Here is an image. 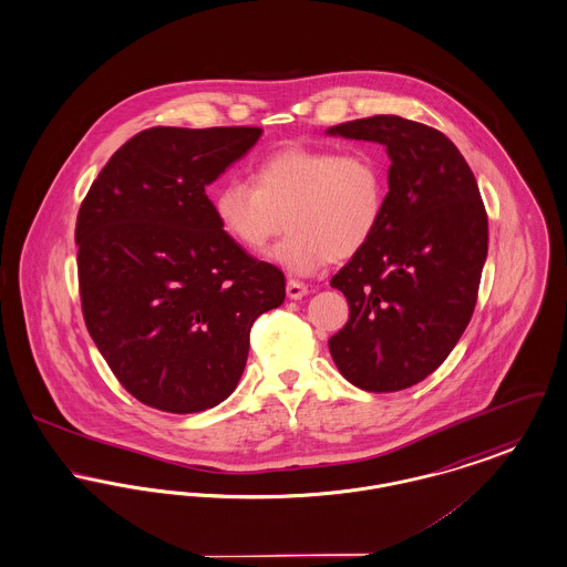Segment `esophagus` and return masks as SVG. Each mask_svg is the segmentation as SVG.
I'll list each match as a JSON object with an SVG mask.
<instances>
[{"label": "esophagus", "mask_w": 567, "mask_h": 567, "mask_svg": "<svg viewBox=\"0 0 567 567\" xmlns=\"http://www.w3.org/2000/svg\"><path fill=\"white\" fill-rule=\"evenodd\" d=\"M306 293H308V287H306L303 282L296 280V278H289V280H287V296H289L291 300H301Z\"/></svg>", "instance_id": "34e87169"}]
</instances>
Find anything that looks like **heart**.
<instances>
[{
	"instance_id": "1",
	"label": "heart",
	"mask_w": 567,
	"mask_h": 567,
	"mask_svg": "<svg viewBox=\"0 0 567 567\" xmlns=\"http://www.w3.org/2000/svg\"><path fill=\"white\" fill-rule=\"evenodd\" d=\"M250 179H223L212 193L218 227L241 250L259 255L285 218L289 235L271 259L300 276L360 255L385 218L388 173L362 150L282 147Z\"/></svg>"
}]
</instances>
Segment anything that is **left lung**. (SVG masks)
<instances>
[{"label": "left lung", "mask_w": 567, "mask_h": 567, "mask_svg": "<svg viewBox=\"0 0 567 567\" xmlns=\"http://www.w3.org/2000/svg\"><path fill=\"white\" fill-rule=\"evenodd\" d=\"M388 147L385 218L332 278L349 321L330 338L338 370L383 394L424 381L445 362L475 310L488 252V216L473 171L436 128L399 115L333 126Z\"/></svg>", "instance_id": "obj_1"}]
</instances>
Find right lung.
I'll return each instance as SVG.
<instances>
[{
  "instance_id": "add662e5",
  "label": "right lung",
  "mask_w": 567,
  "mask_h": 567,
  "mask_svg": "<svg viewBox=\"0 0 567 567\" xmlns=\"http://www.w3.org/2000/svg\"><path fill=\"white\" fill-rule=\"evenodd\" d=\"M264 134L255 126L134 134L76 216L87 332L128 394L167 413L216 406L237 385L259 315L285 276L218 227L205 186Z\"/></svg>"
}]
</instances>
